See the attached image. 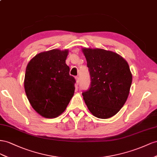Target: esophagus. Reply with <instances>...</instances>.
<instances>
[{
	"mask_svg": "<svg viewBox=\"0 0 157 157\" xmlns=\"http://www.w3.org/2000/svg\"><path fill=\"white\" fill-rule=\"evenodd\" d=\"M75 79H76V83L78 84L79 82V78L78 77V76H76Z\"/></svg>",
	"mask_w": 157,
	"mask_h": 157,
	"instance_id": "34e87169",
	"label": "esophagus"
}]
</instances>
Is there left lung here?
I'll return each instance as SVG.
<instances>
[{"mask_svg": "<svg viewBox=\"0 0 157 157\" xmlns=\"http://www.w3.org/2000/svg\"><path fill=\"white\" fill-rule=\"evenodd\" d=\"M91 77L90 87L82 93L89 111L106 119L117 114L126 102L132 75L128 62L114 52L83 48Z\"/></svg>", "mask_w": 157, "mask_h": 157, "instance_id": "left-lung-1", "label": "left lung"}]
</instances>
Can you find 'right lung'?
Listing matches in <instances>:
<instances>
[{"label":"right lung","mask_w":157,"mask_h":157,"mask_svg":"<svg viewBox=\"0 0 157 157\" xmlns=\"http://www.w3.org/2000/svg\"><path fill=\"white\" fill-rule=\"evenodd\" d=\"M68 51L43 52L27 66L24 87L33 109L47 118H56L66 110L73 97L75 78L66 64Z\"/></svg>","instance_id":"obj_1"}]
</instances>
